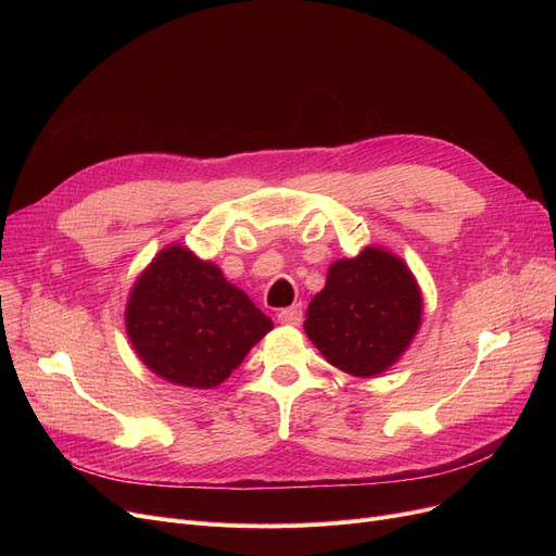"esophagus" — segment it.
<instances>
[{
    "label": "esophagus",
    "instance_id": "esophagus-1",
    "mask_svg": "<svg viewBox=\"0 0 556 556\" xmlns=\"http://www.w3.org/2000/svg\"><path fill=\"white\" fill-rule=\"evenodd\" d=\"M277 319L281 325H288V327H300L302 325V306L295 304V306H288V308H281L277 313Z\"/></svg>",
    "mask_w": 556,
    "mask_h": 556
}]
</instances>
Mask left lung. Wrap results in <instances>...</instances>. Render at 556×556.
<instances>
[{"mask_svg": "<svg viewBox=\"0 0 556 556\" xmlns=\"http://www.w3.org/2000/svg\"><path fill=\"white\" fill-rule=\"evenodd\" d=\"M424 295L413 270L394 252L367 245L329 266L311 300L304 331L333 367L356 378L388 371L413 344Z\"/></svg>", "mask_w": 556, "mask_h": 556, "instance_id": "1", "label": "left lung"}]
</instances>
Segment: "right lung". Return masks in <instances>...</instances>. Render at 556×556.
<instances>
[{
	"mask_svg": "<svg viewBox=\"0 0 556 556\" xmlns=\"http://www.w3.org/2000/svg\"><path fill=\"white\" fill-rule=\"evenodd\" d=\"M126 331L139 361L164 381L212 390L273 331V319L216 263L170 243L135 279Z\"/></svg>",
	"mask_w": 556,
	"mask_h": 556,
	"instance_id": "add662e5",
	"label": "right lung"
}]
</instances>
